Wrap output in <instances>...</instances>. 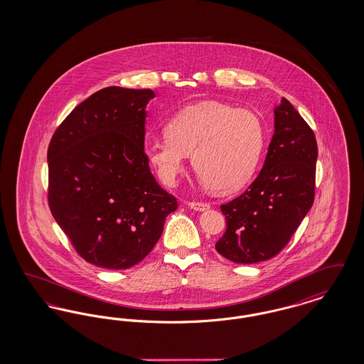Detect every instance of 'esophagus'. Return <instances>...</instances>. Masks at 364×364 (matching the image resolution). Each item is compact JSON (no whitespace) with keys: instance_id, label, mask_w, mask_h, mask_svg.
<instances>
[{"instance_id":"1","label":"esophagus","mask_w":364,"mask_h":364,"mask_svg":"<svg viewBox=\"0 0 364 364\" xmlns=\"http://www.w3.org/2000/svg\"><path fill=\"white\" fill-rule=\"evenodd\" d=\"M188 206L195 211H205V210L210 208V205L205 203V202H188Z\"/></svg>"}]
</instances>
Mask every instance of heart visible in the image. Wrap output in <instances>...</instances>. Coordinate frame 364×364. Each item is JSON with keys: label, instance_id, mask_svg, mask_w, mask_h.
Listing matches in <instances>:
<instances>
[{"label": "heart", "instance_id": "1", "mask_svg": "<svg viewBox=\"0 0 364 364\" xmlns=\"http://www.w3.org/2000/svg\"><path fill=\"white\" fill-rule=\"evenodd\" d=\"M165 136H150L144 154L166 186H173L192 154V165L208 188H242L255 173L264 144L257 113L205 101L191 105L166 124Z\"/></svg>", "mask_w": 364, "mask_h": 364}]
</instances>
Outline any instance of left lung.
<instances>
[{
    "instance_id": "left-lung-1",
    "label": "left lung",
    "mask_w": 364,
    "mask_h": 364,
    "mask_svg": "<svg viewBox=\"0 0 364 364\" xmlns=\"http://www.w3.org/2000/svg\"><path fill=\"white\" fill-rule=\"evenodd\" d=\"M316 139L292 104L274 107V135L258 177L240 196L221 206L226 232L215 250L235 263L276 257L314 203Z\"/></svg>"
}]
</instances>
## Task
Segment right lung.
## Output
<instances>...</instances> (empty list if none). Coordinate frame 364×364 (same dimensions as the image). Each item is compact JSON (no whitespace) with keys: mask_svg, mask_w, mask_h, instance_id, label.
<instances>
[{"mask_svg":"<svg viewBox=\"0 0 364 364\" xmlns=\"http://www.w3.org/2000/svg\"><path fill=\"white\" fill-rule=\"evenodd\" d=\"M153 90L106 87L77 105L49 150V206L76 252L122 270L144 259L177 208L144 154Z\"/></svg>","mask_w":364,"mask_h":364,"instance_id":"right-lung-1","label":"right lung"}]
</instances>
